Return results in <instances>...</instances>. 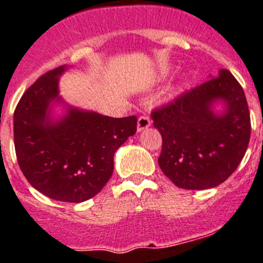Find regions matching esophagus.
<instances>
[{
	"label": "esophagus",
	"instance_id": "obj_1",
	"mask_svg": "<svg viewBox=\"0 0 263 263\" xmlns=\"http://www.w3.org/2000/svg\"><path fill=\"white\" fill-rule=\"evenodd\" d=\"M151 125H152L151 119L147 118V117L142 116L138 118V121H137V130H138V132H142V130L147 129Z\"/></svg>",
	"mask_w": 263,
	"mask_h": 263
}]
</instances>
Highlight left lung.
<instances>
[{
	"mask_svg": "<svg viewBox=\"0 0 263 263\" xmlns=\"http://www.w3.org/2000/svg\"><path fill=\"white\" fill-rule=\"evenodd\" d=\"M223 103L216 113L214 105ZM162 137L158 165L175 185L208 190L238 168L250 141L243 88L227 69L152 112Z\"/></svg>",
	"mask_w": 263,
	"mask_h": 263,
	"instance_id": "8db88e82",
	"label": "left lung"
}]
</instances>
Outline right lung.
<instances>
[{
    "instance_id": "add662e5",
    "label": "right lung",
    "mask_w": 263,
    "mask_h": 263,
    "mask_svg": "<svg viewBox=\"0 0 263 263\" xmlns=\"http://www.w3.org/2000/svg\"><path fill=\"white\" fill-rule=\"evenodd\" d=\"M60 66L39 78L20 99L13 117L14 149L21 172L45 196L67 203L91 199L114 171V153L137 132V117L111 118L64 103ZM62 103L66 114L50 116Z\"/></svg>"
}]
</instances>
